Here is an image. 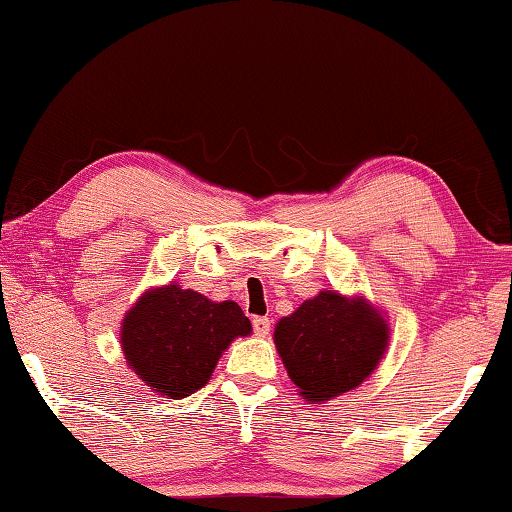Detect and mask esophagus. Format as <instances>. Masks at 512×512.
Instances as JSON below:
<instances>
[{
  "mask_svg": "<svg viewBox=\"0 0 512 512\" xmlns=\"http://www.w3.org/2000/svg\"><path fill=\"white\" fill-rule=\"evenodd\" d=\"M253 330H255L257 337H266L271 332V321L266 319V316H255Z\"/></svg>",
  "mask_w": 512,
  "mask_h": 512,
  "instance_id": "1",
  "label": "esophagus"
}]
</instances>
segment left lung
Masks as SVG:
<instances>
[{
    "instance_id": "obj_1",
    "label": "left lung",
    "mask_w": 512,
    "mask_h": 512,
    "mask_svg": "<svg viewBox=\"0 0 512 512\" xmlns=\"http://www.w3.org/2000/svg\"><path fill=\"white\" fill-rule=\"evenodd\" d=\"M387 323L367 300L321 291L275 326V346L289 378L310 401L358 387L387 348Z\"/></svg>"
}]
</instances>
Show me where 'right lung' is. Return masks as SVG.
Masks as SVG:
<instances>
[{"instance_id": "add662e5", "label": "right lung", "mask_w": 512, "mask_h": 512, "mask_svg": "<svg viewBox=\"0 0 512 512\" xmlns=\"http://www.w3.org/2000/svg\"><path fill=\"white\" fill-rule=\"evenodd\" d=\"M246 335L250 321L237 303L168 285L145 291L127 312L120 344L136 376L170 399H184L207 383L232 339Z\"/></svg>"}]
</instances>
